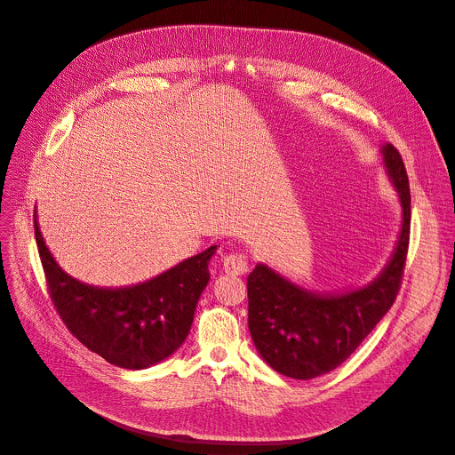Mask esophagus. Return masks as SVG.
Segmentation results:
<instances>
[{"instance_id": "34e87169", "label": "esophagus", "mask_w": 455, "mask_h": 455, "mask_svg": "<svg viewBox=\"0 0 455 455\" xmlns=\"http://www.w3.org/2000/svg\"><path fill=\"white\" fill-rule=\"evenodd\" d=\"M223 268L227 274H232V275H241L246 272V268H249V258H246L244 254H228L225 256L223 259Z\"/></svg>"}]
</instances>
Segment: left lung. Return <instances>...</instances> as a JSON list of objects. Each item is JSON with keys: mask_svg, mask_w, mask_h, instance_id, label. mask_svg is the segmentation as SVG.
<instances>
[{"mask_svg": "<svg viewBox=\"0 0 455 455\" xmlns=\"http://www.w3.org/2000/svg\"><path fill=\"white\" fill-rule=\"evenodd\" d=\"M388 176L403 206L394 256L383 274L359 291L319 296L286 281L267 265L249 279V330L261 357L279 374L312 379L345 363L394 305L403 281L410 243V187L403 157L383 147Z\"/></svg>", "mask_w": 455, "mask_h": 455, "instance_id": "obj_1", "label": "left lung"}]
</instances>
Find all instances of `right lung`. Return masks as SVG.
<instances>
[{"label":"right lung","instance_id":"right-lung-1","mask_svg":"<svg viewBox=\"0 0 455 455\" xmlns=\"http://www.w3.org/2000/svg\"><path fill=\"white\" fill-rule=\"evenodd\" d=\"M37 252L51 301L70 334L110 364L140 370L181 347L197 299L211 279L216 244L161 275L129 288H98L65 274L51 256L34 218Z\"/></svg>","mask_w":455,"mask_h":455}]
</instances>
